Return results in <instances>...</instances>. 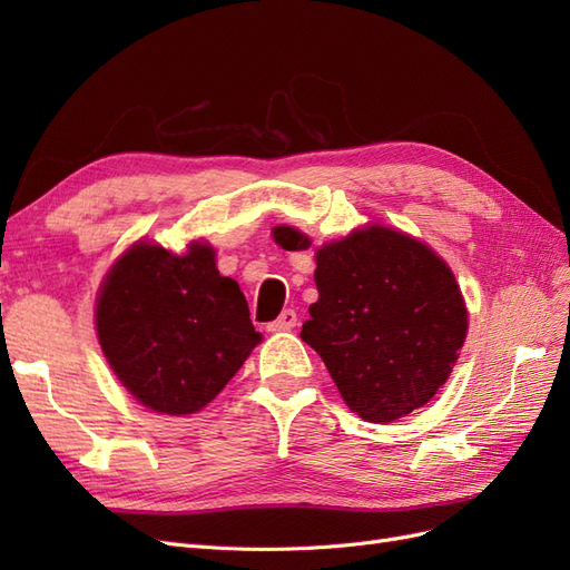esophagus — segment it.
Masks as SVG:
<instances>
[{
    "label": "esophagus",
    "instance_id": "1",
    "mask_svg": "<svg viewBox=\"0 0 570 570\" xmlns=\"http://www.w3.org/2000/svg\"><path fill=\"white\" fill-rule=\"evenodd\" d=\"M295 325H297V312L295 308H285V312L268 325V331L285 333V331H292Z\"/></svg>",
    "mask_w": 570,
    "mask_h": 570
}]
</instances>
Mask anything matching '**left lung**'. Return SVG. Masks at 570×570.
Masks as SVG:
<instances>
[{
    "instance_id": "left-lung-1",
    "label": "left lung",
    "mask_w": 570,
    "mask_h": 570,
    "mask_svg": "<svg viewBox=\"0 0 570 570\" xmlns=\"http://www.w3.org/2000/svg\"><path fill=\"white\" fill-rule=\"evenodd\" d=\"M273 237L285 249L312 247L289 226ZM314 281L318 302L302 340L321 354L344 404L390 423L433 400L469 331L450 266L419 239L371 226L323 245Z\"/></svg>"
}]
</instances>
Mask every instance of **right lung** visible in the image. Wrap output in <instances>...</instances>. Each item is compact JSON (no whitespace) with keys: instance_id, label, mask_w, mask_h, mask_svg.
Returning a JSON list of instances; mask_svg holds the SVG:
<instances>
[{"instance_id":"add662e5","label":"right lung","mask_w":570,"mask_h":570,"mask_svg":"<svg viewBox=\"0 0 570 570\" xmlns=\"http://www.w3.org/2000/svg\"><path fill=\"white\" fill-rule=\"evenodd\" d=\"M97 337L124 387L168 416L209 404L262 342L243 289L204 243L183 256L132 245L101 283Z\"/></svg>"}]
</instances>
